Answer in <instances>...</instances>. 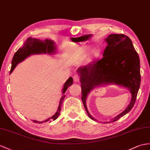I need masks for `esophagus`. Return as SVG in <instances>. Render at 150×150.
Returning a JSON list of instances; mask_svg holds the SVG:
<instances>
[{"label": "esophagus", "mask_w": 150, "mask_h": 150, "mask_svg": "<svg viewBox=\"0 0 150 150\" xmlns=\"http://www.w3.org/2000/svg\"><path fill=\"white\" fill-rule=\"evenodd\" d=\"M73 79L75 82H79V76L77 74H75L74 76H73Z\"/></svg>", "instance_id": "1"}]
</instances>
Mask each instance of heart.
Returning <instances> with one entry per match:
<instances>
[{
	"mask_svg": "<svg viewBox=\"0 0 150 150\" xmlns=\"http://www.w3.org/2000/svg\"><path fill=\"white\" fill-rule=\"evenodd\" d=\"M88 50H89V48L88 47H84V48L81 50V53H80V56L81 57V58L86 57V54H87V53H88ZM99 53H100L99 50H98V48H97V47H96V48H94L92 50V56L93 57H96L98 56V54H99Z\"/></svg>",
	"mask_w": 150,
	"mask_h": 150,
	"instance_id": "obj_1",
	"label": "heart"
}]
</instances>
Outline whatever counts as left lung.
Returning a JSON list of instances; mask_svg holds the SVG:
<instances>
[{
  "instance_id": "8db88e82",
  "label": "left lung",
  "mask_w": 150,
  "mask_h": 150,
  "mask_svg": "<svg viewBox=\"0 0 150 150\" xmlns=\"http://www.w3.org/2000/svg\"><path fill=\"white\" fill-rule=\"evenodd\" d=\"M108 46L103 57L78 69L81 86V100L89 117L86 108V97L96 86L115 83L130 91L132 99L125 111L112 119V122L129 112L136 103L141 83L140 60L130 39L124 34H111L105 39ZM107 123V122H106Z\"/></svg>"
}]
</instances>
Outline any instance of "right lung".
<instances>
[{"mask_svg": "<svg viewBox=\"0 0 150 150\" xmlns=\"http://www.w3.org/2000/svg\"><path fill=\"white\" fill-rule=\"evenodd\" d=\"M55 50V46H54V43L53 41H51L50 39H45V41H41L40 39L28 38L26 41L25 42L23 46L18 50L17 52L14 54L12 60V65L11 69L10 71V74L11 73L13 70L17 65V64L21 62V61L25 60L27 57L30 56L32 54H39V53H53ZM73 83V79L72 77H70L67 81L64 84V86L63 88V96L61 97L59 107L58 108L57 112L54 114L52 117L48 118L45 120V122L49 121V120L52 119L53 120H55L58 116H59L60 110H61V105L63 103V100L65 98L64 93L66 92L67 89L69 86H71ZM34 122L41 123L45 122H37L34 120Z\"/></svg>", "mask_w": 150, "mask_h": 150, "instance_id": "right-lung-1", "label": "right lung"}]
</instances>
